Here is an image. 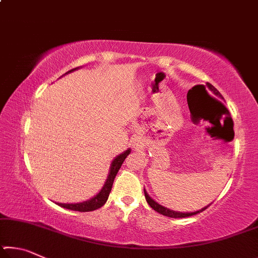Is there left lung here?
Segmentation results:
<instances>
[{
  "mask_svg": "<svg viewBox=\"0 0 258 258\" xmlns=\"http://www.w3.org/2000/svg\"><path fill=\"white\" fill-rule=\"evenodd\" d=\"M207 87L209 90L212 91V92L216 95V97H218V98H221V99H223L222 98V94L218 92V91L215 89V87H214L212 84H209V83H207ZM145 197H146V200H147V203L149 204V206L152 208V209H155L156 212H158L159 214H161V215H164V216H168V217H173V218H182V217H187V216H192V215H196V214H198V213H200V212H203V211H205V209H206L208 206H206V207H204V208H202V209H199V211H197V212H192V213H182V212H175V211H172V209H168V208H166V207H164V206H161V205H159L158 203H156L154 199H152L149 195L147 194V191H146V189H145Z\"/></svg>",
  "mask_w": 258,
  "mask_h": 258,
  "instance_id": "obj_1",
  "label": "left lung"
}]
</instances>
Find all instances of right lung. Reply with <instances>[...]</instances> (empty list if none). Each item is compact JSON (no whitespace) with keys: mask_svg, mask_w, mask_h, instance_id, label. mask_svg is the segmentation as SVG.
Returning a JSON list of instances; mask_svg holds the SVG:
<instances>
[{"mask_svg":"<svg viewBox=\"0 0 258 258\" xmlns=\"http://www.w3.org/2000/svg\"><path fill=\"white\" fill-rule=\"evenodd\" d=\"M75 69H77V68H74V69H72V71H69L68 73L75 71ZM68 73H66V74H68ZM130 154H131V149H127L126 151H124L123 154L118 155L115 159L112 160V163L110 165V171H109L107 180H106V182H104L102 189L100 190V192L97 196H94L93 198L86 200V202L78 203V204H60V203H58L59 206L66 208V209H71V211H75V212H92V211H95V209L102 207L108 200L109 194H110L111 187H112L113 180H115V177L117 175V173H118V171H119L121 164L124 163L125 158Z\"/></svg>","mask_w":258,"mask_h":258,"instance_id":"obj_1","label":"right lung"}]
</instances>
